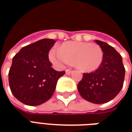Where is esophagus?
Returning <instances> with one entry per match:
<instances>
[{"label":"esophagus","instance_id":"1","mask_svg":"<svg viewBox=\"0 0 132 132\" xmlns=\"http://www.w3.org/2000/svg\"><path fill=\"white\" fill-rule=\"evenodd\" d=\"M72 72V71L71 70V69H66V74L67 75H69L71 74V73Z\"/></svg>","mask_w":132,"mask_h":132}]
</instances>
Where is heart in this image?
Returning a JSON list of instances; mask_svg holds the SVG:
<instances>
[{"label":"heart","mask_w":132,"mask_h":132,"mask_svg":"<svg viewBox=\"0 0 132 132\" xmlns=\"http://www.w3.org/2000/svg\"><path fill=\"white\" fill-rule=\"evenodd\" d=\"M54 65L61 66L74 61L76 66L83 71H93L103 60V52L99 45L83 42H70L62 44L59 50L52 49L49 54Z\"/></svg>","instance_id":"1"}]
</instances>
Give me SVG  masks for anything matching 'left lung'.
Wrapping results in <instances>:
<instances>
[{"label":"left lung","mask_w":132,"mask_h":132,"mask_svg":"<svg viewBox=\"0 0 132 132\" xmlns=\"http://www.w3.org/2000/svg\"><path fill=\"white\" fill-rule=\"evenodd\" d=\"M103 52L101 65L95 71L83 73L78 84L81 97L95 104L110 101L122 89L125 76L122 56L112 46L106 42L95 40Z\"/></svg>","instance_id":"obj_1"}]
</instances>
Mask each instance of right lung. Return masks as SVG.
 Instances as JSON below:
<instances>
[{
	"instance_id": "add662e5",
	"label": "right lung",
	"mask_w": 132,
	"mask_h": 132,
	"mask_svg": "<svg viewBox=\"0 0 132 132\" xmlns=\"http://www.w3.org/2000/svg\"><path fill=\"white\" fill-rule=\"evenodd\" d=\"M56 41L43 39L22 47L13 58L8 73L10 90L25 105H39L52 97L59 78L65 71H56L49 60Z\"/></svg>"
}]
</instances>
